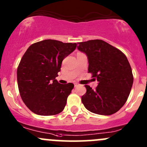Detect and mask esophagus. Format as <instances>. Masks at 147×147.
Wrapping results in <instances>:
<instances>
[{
	"label": "esophagus",
	"mask_w": 147,
	"mask_h": 147,
	"mask_svg": "<svg viewBox=\"0 0 147 147\" xmlns=\"http://www.w3.org/2000/svg\"><path fill=\"white\" fill-rule=\"evenodd\" d=\"M78 86V84H74V86H75V87H76V86Z\"/></svg>",
	"instance_id": "obj_1"
}]
</instances>
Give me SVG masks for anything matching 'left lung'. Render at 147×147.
<instances>
[{"label":"left lung","instance_id":"left-lung-1","mask_svg":"<svg viewBox=\"0 0 147 147\" xmlns=\"http://www.w3.org/2000/svg\"><path fill=\"white\" fill-rule=\"evenodd\" d=\"M77 48L88 60V73L97 79L95 90L86 85L81 97L85 107L91 113L110 115L126 102L133 84L132 71L126 56L101 40L78 42Z\"/></svg>","mask_w":147,"mask_h":147}]
</instances>
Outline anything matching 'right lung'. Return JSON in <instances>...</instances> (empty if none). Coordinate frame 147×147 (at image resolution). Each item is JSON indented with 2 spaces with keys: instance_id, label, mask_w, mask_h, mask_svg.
<instances>
[{
  "instance_id": "1",
  "label": "right lung",
  "mask_w": 147,
  "mask_h": 147,
  "mask_svg": "<svg viewBox=\"0 0 147 147\" xmlns=\"http://www.w3.org/2000/svg\"><path fill=\"white\" fill-rule=\"evenodd\" d=\"M76 43L45 40L29 47L18 67L21 98L32 113L54 115L63 111L74 85L60 84L56 77L65 57L75 50Z\"/></svg>"
}]
</instances>
